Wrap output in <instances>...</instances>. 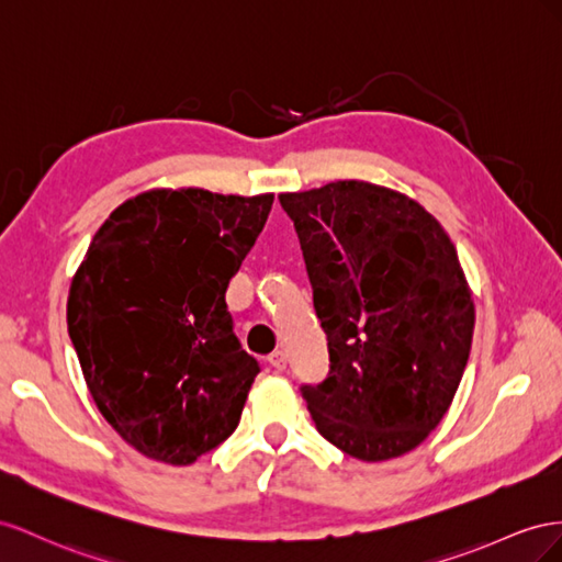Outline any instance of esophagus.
Returning <instances> with one entry per match:
<instances>
[{"instance_id": "obj_1", "label": "esophagus", "mask_w": 562, "mask_h": 562, "mask_svg": "<svg viewBox=\"0 0 562 562\" xmlns=\"http://www.w3.org/2000/svg\"><path fill=\"white\" fill-rule=\"evenodd\" d=\"M268 362L276 367V370H284V367H286V356H284L282 350H276V352H272V356H268Z\"/></svg>"}]
</instances>
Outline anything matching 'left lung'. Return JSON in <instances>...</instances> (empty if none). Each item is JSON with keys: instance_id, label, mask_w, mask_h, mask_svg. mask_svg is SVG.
Listing matches in <instances>:
<instances>
[{"instance_id": "1", "label": "left lung", "mask_w": 562, "mask_h": 562, "mask_svg": "<svg viewBox=\"0 0 562 562\" xmlns=\"http://www.w3.org/2000/svg\"><path fill=\"white\" fill-rule=\"evenodd\" d=\"M278 198L327 334L329 374L301 389L319 436L360 461L412 452L450 409L473 341L450 235L405 192L367 181Z\"/></svg>"}]
</instances>
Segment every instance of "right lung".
Returning <instances> with one entry per match:
<instances>
[{
  "instance_id": "right-lung-1",
  "label": "right lung",
  "mask_w": 562,
  "mask_h": 562,
  "mask_svg": "<svg viewBox=\"0 0 562 562\" xmlns=\"http://www.w3.org/2000/svg\"><path fill=\"white\" fill-rule=\"evenodd\" d=\"M272 192L153 188L95 231L68 294V331L105 422L143 457L188 467L237 428L259 362L239 346L228 282Z\"/></svg>"
}]
</instances>
